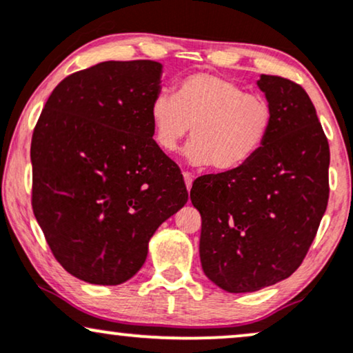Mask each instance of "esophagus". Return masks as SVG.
I'll return each mask as SVG.
<instances>
[{
  "mask_svg": "<svg viewBox=\"0 0 353 353\" xmlns=\"http://www.w3.org/2000/svg\"><path fill=\"white\" fill-rule=\"evenodd\" d=\"M184 181H185V185H187V190L192 189V174L190 172H184Z\"/></svg>",
  "mask_w": 353,
  "mask_h": 353,
  "instance_id": "1",
  "label": "esophagus"
}]
</instances>
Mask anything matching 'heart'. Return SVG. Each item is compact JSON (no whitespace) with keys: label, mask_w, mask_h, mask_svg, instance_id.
Listing matches in <instances>:
<instances>
[{"label":"heart","mask_w":353,"mask_h":353,"mask_svg":"<svg viewBox=\"0 0 353 353\" xmlns=\"http://www.w3.org/2000/svg\"><path fill=\"white\" fill-rule=\"evenodd\" d=\"M272 119L265 97L213 72L185 75L172 97L159 93L150 106L153 139L161 152H176L192 127L187 161L216 171H234L252 161L270 137Z\"/></svg>","instance_id":"1"}]
</instances>
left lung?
Returning <instances> with one entry per match:
<instances>
[{"mask_svg": "<svg viewBox=\"0 0 353 353\" xmlns=\"http://www.w3.org/2000/svg\"><path fill=\"white\" fill-rule=\"evenodd\" d=\"M258 87L272 106L265 147L234 171L195 179L205 274L232 294L255 292L302 265L330 199V143L307 92L278 75Z\"/></svg>", "mask_w": 353, "mask_h": 353, "instance_id": "obj_1", "label": "left lung"}]
</instances>
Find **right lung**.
Segmentation results:
<instances>
[{"mask_svg": "<svg viewBox=\"0 0 353 353\" xmlns=\"http://www.w3.org/2000/svg\"><path fill=\"white\" fill-rule=\"evenodd\" d=\"M159 75L150 59L70 74L32 134L34 214L59 265L85 283L132 278L158 225L189 199L179 166L153 140Z\"/></svg>", "mask_w": 353, "mask_h": 353, "instance_id": "1", "label": "right lung"}]
</instances>
